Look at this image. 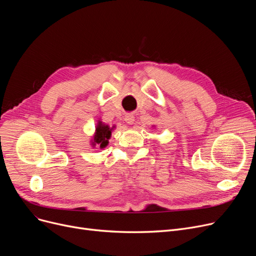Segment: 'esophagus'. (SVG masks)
I'll use <instances>...</instances> for the list:
<instances>
[{
	"instance_id": "1",
	"label": "esophagus",
	"mask_w": 256,
	"mask_h": 256,
	"mask_svg": "<svg viewBox=\"0 0 256 256\" xmlns=\"http://www.w3.org/2000/svg\"><path fill=\"white\" fill-rule=\"evenodd\" d=\"M124 121L126 122L128 124H134V121H135V117L132 114H126V117H124Z\"/></svg>"
}]
</instances>
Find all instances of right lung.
Segmentation results:
<instances>
[{"label":"right lung","instance_id":"add662e5","mask_svg":"<svg viewBox=\"0 0 256 256\" xmlns=\"http://www.w3.org/2000/svg\"><path fill=\"white\" fill-rule=\"evenodd\" d=\"M110 132H112V128L108 126L102 124V122H99L96 128V132L94 135L93 146H100V148H106L108 143Z\"/></svg>","mask_w":256,"mask_h":256}]
</instances>
